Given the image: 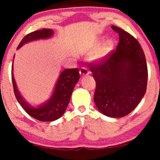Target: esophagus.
Here are the masks:
<instances>
[{"instance_id":"obj_1","label":"esophagus","mask_w":160,"mask_h":160,"mask_svg":"<svg viewBox=\"0 0 160 160\" xmlns=\"http://www.w3.org/2000/svg\"><path fill=\"white\" fill-rule=\"evenodd\" d=\"M79 73L82 76H87L89 73V71L85 67H82V68L79 71Z\"/></svg>"}]
</instances>
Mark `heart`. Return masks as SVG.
Returning a JSON list of instances; mask_svg holds the SVG:
<instances>
[{
  "instance_id": "b5f03b06",
  "label": "heart",
  "mask_w": 160,
  "mask_h": 160,
  "mask_svg": "<svg viewBox=\"0 0 160 160\" xmlns=\"http://www.w3.org/2000/svg\"><path fill=\"white\" fill-rule=\"evenodd\" d=\"M112 45H113L112 41H107L106 44H105L103 46V47H102L101 51H100V53L98 54V58H102V57H103L105 54H106L107 52H108L109 50L111 49V47H112Z\"/></svg>"
}]
</instances>
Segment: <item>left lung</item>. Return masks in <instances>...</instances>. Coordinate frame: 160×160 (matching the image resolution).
Returning a JSON list of instances; mask_svg holds the SVG:
<instances>
[{"label": "left lung", "mask_w": 160, "mask_h": 160, "mask_svg": "<svg viewBox=\"0 0 160 160\" xmlns=\"http://www.w3.org/2000/svg\"><path fill=\"white\" fill-rule=\"evenodd\" d=\"M111 28L119 36L117 49L89 67L96 82L94 101L98 110L119 118L134 110L145 95L148 68L137 39L117 26Z\"/></svg>", "instance_id": "8db88e82"}]
</instances>
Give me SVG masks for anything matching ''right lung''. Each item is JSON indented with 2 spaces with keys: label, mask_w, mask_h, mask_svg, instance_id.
Returning <instances> with one entry per match:
<instances>
[{
  "label": "right lung",
  "mask_w": 160,
  "mask_h": 160,
  "mask_svg": "<svg viewBox=\"0 0 160 160\" xmlns=\"http://www.w3.org/2000/svg\"><path fill=\"white\" fill-rule=\"evenodd\" d=\"M53 34L51 29L43 28L42 30H36L31 32L24 37L17 47L20 48L25 43L29 41L36 40L39 38H49ZM78 68H69L64 70L60 73L56 84L53 95L43 106L38 108L30 107L23 98L21 97L18 89L17 88L16 83L13 75V64L12 66V79L13 83V89L17 101L21 105L26 112L30 116L41 122H52L59 119L64 113L65 109L71 99L73 89L79 79V73Z\"/></svg>",
  "instance_id": "obj_1"
}]
</instances>
